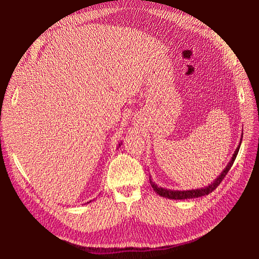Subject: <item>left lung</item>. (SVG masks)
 I'll return each instance as SVG.
<instances>
[{
  "instance_id": "8db88e82",
  "label": "left lung",
  "mask_w": 259,
  "mask_h": 259,
  "mask_svg": "<svg viewBox=\"0 0 259 259\" xmlns=\"http://www.w3.org/2000/svg\"><path fill=\"white\" fill-rule=\"evenodd\" d=\"M239 149H240V145L239 147L237 148L236 152H234L233 156L231 161L229 162L228 165H227V167L223 170V173L219 175L216 179L215 182L213 184H210L209 186L207 187H204V188H201V189H195V190H187V191H174V190H167V189H164V188H161L159 186H156L151 179L150 180V184L153 188V190L158 193L159 195H161V197L163 198H167V199H173V200H185V199H193V198H199V197H203V195H206L210 192H213L216 188L221 185V183L223 182V179L226 177V175L228 174L229 169L231 168L232 164L234 162V160H236L237 155H238V152H239Z\"/></svg>"
}]
</instances>
